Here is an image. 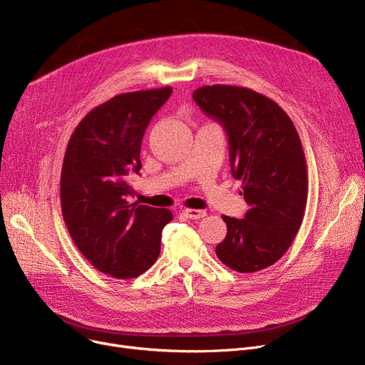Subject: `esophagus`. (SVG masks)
Segmentation results:
<instances>
[{"instance_id": "obj_1", "label": "esophagus", "mask_w": 365, "mask_h": 365, "mask_svg": "<svg viewBox=\"0 0 365 365\" xmlns=\"http://www.w3.org/2000/svg\"><path fill=\"white\" fill-rule=\"evenodd\" d=\"M183 215L189 219H201L205 216L204 210H195V208H185L183 210Z\"/></svg>"}]
</instances>
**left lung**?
<instances>
[{
    "label": "left lung",
    "mask_w": 365,
    "mask_h": 365,
    "mask_svg": "<svg viewBox=\"0 0 365 365\" xmlns=\"http://www.w3.org/2000/svg\"><path fill=\"white\" fill-rule=\"evenodd\" d=\"M192 98L225 127L232 176L250 205L244 219L222 216L227 232L216 255L237 272L262 271L289 250L304 216L308 170L299 133L278 103L252 88L202 86Z\"/></svg>",
    "instance_id": "1"
}]
</instances>
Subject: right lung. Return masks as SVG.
<instances>
[{
    "mask_svg": "<svg viewBox=\"0 0 365 365\" xmlns=\"http://www.w3.org/2000/svg\"><path fill=\"white\" fill-rule=\"evenodd\" d=\"M173 88L113 96L91 109L68 142L61 205L68 232L96 269L118 279L136 278L155 263L167 208L130 202L131 173H139L145 130Z\"/></svg>",
    "mask_w": 365,
    "mask_h": 365,
    "instance_id": "right-lung-1",
    "label": "right lung"
}]
</instances>
